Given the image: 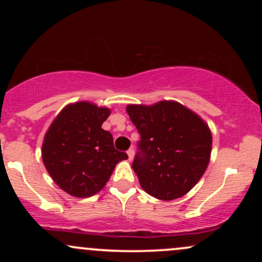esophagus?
I'll return each mask as SVG.
<instances>
[{
	"instance_id": "esophagus-1",
	"label": "esophagus",
	"mask_w": 262,
	"mask_h": 262,
	"mask_svg": "<svg viewBox=\"0 0 262 262\" xmlns=\"http://www.w3.org/2000/svg\"><path fill=\"white\" fill-rule=\"evenodd\" d=\"M127 154H128V159H129V161H132L134 159V149H129L128 151H127Z\"/></svg>"
}]
</instances>
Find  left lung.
I'll list each match as a JSON object with an SVG mask.
<instances>
[{
    "instance_id": "1",
    "label": "left lung",
    "mask_w": 262,
    "mask_h": 262,
    "mask_svg": "<svg viewBox=\"0 0 262 262\" xmlns=\"http://www.w3.org/2000/svg\"><path fill=\"white\" fill-rule=\"evenodd\" d=\"M127 113L140 134L139 152L132 167L141 188L162 201L185 196L209 164L208 124L176 101L128 104Z\"/></svg>"
}]
</instances>
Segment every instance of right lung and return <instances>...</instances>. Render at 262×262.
<instances>
[{
	"label": "right lung",
	"instance_id": "obj_1",
	"mask_svg": "<svg viewBox=\"0 0 262 262\" xmlns=\"http://www.w3.org/2000/svg\"><path fill=\"white\" fill-rule=\"evenodd\" d=\"M111 110L89 101L61 110L44 135L41 159L53 181L66 193L86 198L106 186L114 167L128 159L114 149L113 137L102 129Z\"/></svg>",
	"mask_w": 262,
	"mask_h": 262
}]
</instances>
